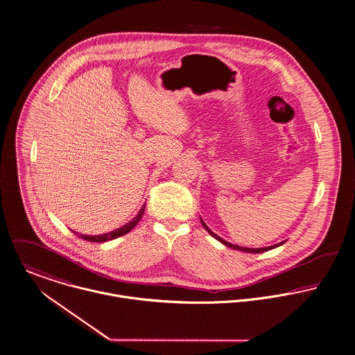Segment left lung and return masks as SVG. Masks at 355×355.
<instances>
[{
	"label": "left lung",
	"instance_id": "left-lung-1",
	"mask_svg": "<svg viewBox=\"0 0 355 355\" xmlns=\"http://www.w3.org/2000/svg\"><path fill=\"white\" fill-rule=\"evenodd\" d=\"M201 219V218H200ZM201 223H202V226H204V229L211 234V236H214L215 239H218L219 242H222L223 245H226V246H229V248H232V249H236V250H242V252H248V253H261V252H266V250H271V249H274V248H277V246H281L282 243H285L286 241H282V242H279V243H275V245H271V246H264V248H243V246H239V245H234V243H230V242H227V241H225L223 238H220V236H218V234H215L214 232H211V229L204 223V220L201 219Z\"/></svg>",
	"mask_w": 355,
	"mask_h": 355
}]
</instances>
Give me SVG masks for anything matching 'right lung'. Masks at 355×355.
Segmentation results:
<instances>
[{
	"instance_id": "1",
	"label": "right lung",
	"mask_w": 355,
	"mask_h": 355,
	"mask_svg": "<svg viewBox=\"0 0 355 355\" xmlns=\"http://www.w3.org/2000/svg\"><path fill=\"white\" fill-rule=\"evenodd\" d=\"M144 208H146V205H143V207L140 208V211L137 212V215H136L130 222H128L126 225L121 226V227L116 229V230H113V232H109V233H105V234H99V236H85V234H80V233H76V232H73V233H74L76 236H78L80 238L85 239V241H89V242H98V243H102V242H107V241L116 239V238H119V236H125V234H126V233H129L132 229H135V226L140 222V219H141V216H143V214H144Z\"/></svg>"
}]
</instances>
